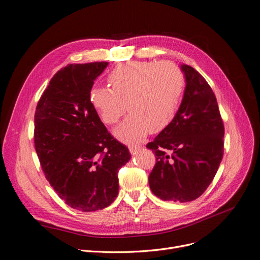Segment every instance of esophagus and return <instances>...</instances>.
I'll use <instances>...</instances> for the list:
<instances>
[{"label": "esophagus", "instance_id": "1", "mask_svg": "<svg viewBox=\"0 0 260 260\" xmlns=\"http://www.w3.org/2000/svg\"><path fill=\"white\" fill-rule=\"evenodd\" d=\"M140 149V146L139 145H130L129 146V151H130V153L132 154V153H136L137 151H139Z\"/></svg>", "mask_w": 260, "mask_h": 260}]
</instances>
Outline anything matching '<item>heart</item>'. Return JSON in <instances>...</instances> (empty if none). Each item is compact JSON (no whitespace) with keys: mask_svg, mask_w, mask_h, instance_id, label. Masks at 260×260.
I'll return each mask as SVG.
<instances>
[{"mask_svg":"<svg viewBox=\"0 0 260 260\" xmlns=\"http://www.w3.org/2000/svg\"><path fill=\"white\" fill-rule=\"evenodd\" d=\"M107 82L109 88L91 89L90 104L107 124L116 123L128 108L131 113L115 135L124 142H137L149 131L164 130L174 119L184 78L172 62L128 61L114 68Z\"/></svg>","mask_w":260,"mask_h":260,"instance_id":"1","label":"heart"}]
</instances>
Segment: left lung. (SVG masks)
<instances>
[{
	"mask_svg": "<svg viewBox=\"0 0 260 260\" xmlns=\"http://www.w3.org/2000/svg\"><path fill=\"white\" fill-rule=\"evenodd\" d=\"M185 89L177 114L146 147L156 155L148 177L162 201L191 202L205 192L223 156L224 127L214 92L204 77L181 65Z\"/></svg>",
	"mask_w": 260,
	"mask_h": 260,
	"instance_id": "obj_1",
	"label": "left lung"
}]
</instances>
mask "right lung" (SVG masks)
<instances>
[{
  "mask_svg": "<svg viewBox=\"0 0 260 260\" xmlns=\"http://www.w3.org/2000/svg\"><path fill=\"white\" fill-rule=\"evenodd\" d=\"M107 65L70 64L58 70L35 114V146L45 178L68 206L81 211L111 205L119 190L118 170L131 157L89 101Z\"/></svg>",
  "mask_w": 260,
  "mask_h": 260,
  "instance_id": "1",
  "label": "right lung"
}]
</instances>
